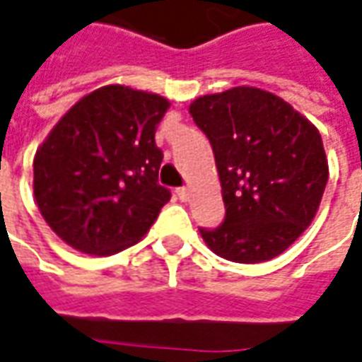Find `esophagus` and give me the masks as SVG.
<instances>
[{"label":"esophagus","mask_w":362,"mask_h":362,"mask_svg":"<svg viewBox=\"0 0 362 362\" xmlns=\"http://www.w3.org/2000/svg\"><path fill=\"white\" fill-rule=\"evenodd\" d=\"M176 194H178V198H180L182 202L190 200V188H186V186L178 188V190H176Z\"/></svg>","instance_id":"obj_1"}]
</instances>
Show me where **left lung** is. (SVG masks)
<instances>
[{
    "label": "left lung",
    "mask_w": 362,
    "mask_h": 362,
    "mask_svg": "<svg viewBox=\"0 0 362 362\" xmlns=\"http://www.w3.org/2000/svg\"><path fill=\"white\" fill-rule=\"evenodd\" d=\"M208 136L222 184L226 218L200 228L214 253L259 264L284 253L313 222L329 166L319 130L267 90L235 87L190 105Z\"/></svg>",
    "instance_id": "obj_1"
}]
</instances>
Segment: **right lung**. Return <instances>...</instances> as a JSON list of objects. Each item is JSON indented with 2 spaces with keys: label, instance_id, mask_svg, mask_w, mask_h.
<instances>
[{
  "label": "right lung",
  "instance_id": "right-lung-1",
  "mask_svg": "<svg viewBox=\"0 0 362 362\" xmlns=\"http://www.w3.org/2000/svg\"><path fill=\"white\" fill-rule=\"evenodd\" d=\"M170 103L107 85L83 97L33 160V194L49 228L71 247L110 255L139 242L170 190L158 184L156 124Z\"/></svg>",
  "mask_w": 362,
  "mask_h": 362
}]
</instances>
